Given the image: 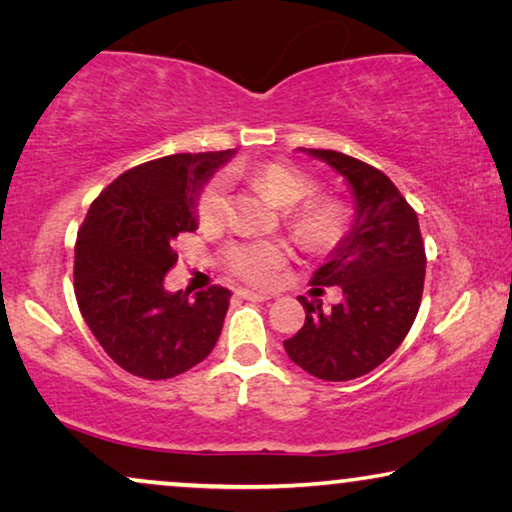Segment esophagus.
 Instances as JSON below:
<instances>
[{"mask_svg": "<svg viewBox=\"0 0 512 512\" xmlns=\"http://www.w3.org/2000/svg\"><path fill=\"white\" fill-rule=\"evenodd\" d=\"M237 296L244 298V300H254V303H265V300L275 298L272 293H258V291H249V289H240V291H237Z\"/></svg>", "mask_w": 512, "mask_h": 512, "instance_id": "1", "label": "esophagus"}]
</instances>
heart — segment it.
I'll return each instance as SVG.
<instances>
[{
    "mask_svg": "<svg viewBox=\"0 0 512 512\" xmlns=\"http://www.w3.org/2000/svg\"><path fill=\"white\" fill-rule=\"evenodd\" d=\"M249 181L268 195L277 207L293 209L291 226L310 249L324 251L340 242L347 226V212L342 202L333 198H312L317 191L312 177L284 163H265L249 172ZM301 207L298 208L297 205ZM198 219L202 226H216L228 214V179L214 177L207 181L198 198ZM289 258L279 242H242L228 249L226 265L233 275L251 284H270Z\"/></svg>",
    "mask_w": 512,
    "mask_h": 512,
    "instance_id": "1",
    "label": "heart"
}]
</instances>
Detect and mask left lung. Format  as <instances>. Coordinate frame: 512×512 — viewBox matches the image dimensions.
<instances>
[{
    "label": "left lung",
    "mask_w": 512,
    "mask_h": 512,
    "mask_svg": "<svg viewBox=\"0 0 512 512\" xmlns=\"http://www.w3.org/2000/svg\"><path fill=\"white\" fill-rule=\"evenodd\" d=\"M300 151L345 177L354 221L312 277V286H340L342 300L324 312L300 296L305 324L284 349L305 373L345 382L375 370L408 335L422 303L424 242L415 209L387 174L338 151Z\"/></svg>",
    "instance_id": "obj_1"
}]
</instances>
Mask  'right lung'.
<instances>
[{"instance_id": "1", "label": "right lung", "mask_w": 512, "mask_h": 512, "mask_svg": "<svg viewBox=\"0 0 512 512\" xmlns=\"http://www.w3.org/2000/svg\"><path fill=\"white\" fill-rule=\"evenodd\" d=\"M230 151L177 153L137 165L104 188L76 237L74 293L95 340L118 366L167 380L207 359L230 291H165L172 242L198 228V198Z\"/></svg>"}]
</instances>
